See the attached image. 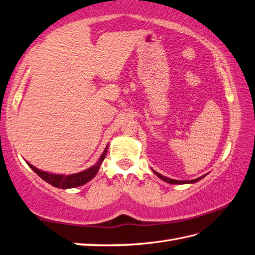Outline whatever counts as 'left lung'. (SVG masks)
Segmentation results:
<instances>
[{
    "instance_id": "1",
    "label": "left lung",
    "mask_w": 255,
    "mask_h": 255,
    "mask_svg": "<svg viewBox=\"0 0 255 255\" xmlns=\"http://www.w3.org/2000/svg\"><path fill=\"white\" fill-rule=\"evenodd\" d=\"M152 171L154 172V174H156V176H158L159 178H160L161 180L166 181V182H168V183H171V184H184V183H194V182H197V181H199V180H201V179L204 177V176H202V177H200V178L193 179V180H183V181H181V180H174V179H170V178H167V177H164V176H162V174L158 173L157 171H154V170H152Z\"/></svg>"
}]
</instances>
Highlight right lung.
I'll list each match as a JSON object with an SVG mask.
<instances>
[{
	"instance_id": "1",
	"label": "right lung",
	"mask_w": 255,
	"mask_h": 255,
	"mask_svg": "<svg viewBox=\"0 0 255 255\" xmlns=\"http://www.w3.org/2000/svg\"><path fill=\"white\" fill-rule=\"evenodd\" d=\"M107 149H108V144L107 147L105 148V150L103 152V154L99 158V160L92 166L91 168L86 169L82 172L78 173H73V174H55V173H51V172H45L39 170V169L35 168L34 166H32L31 163L27 164L31 167L34 172H36L39 177H41L44 181L48 182L52 186L56 187V188H62V189H69V188H76L79 186H83V184L87 183L88 181H91L92 179L96 176V173L98 172L99 168H101V164L103 163L105 157L107 154Z\"/></svg>"
}]
</instances>
